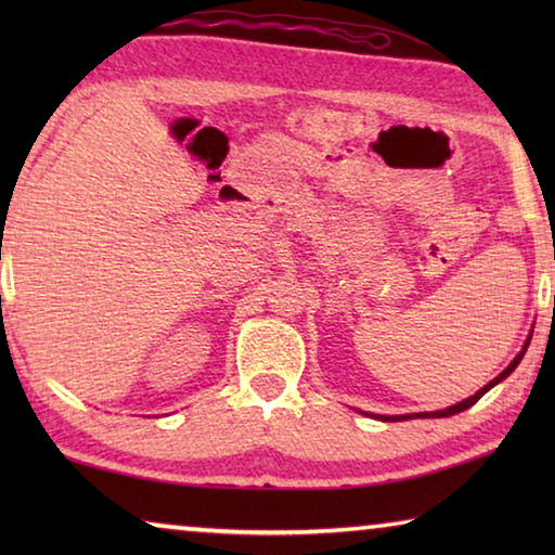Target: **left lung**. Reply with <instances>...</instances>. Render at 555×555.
I'll return each instance as SVG.
<instances>
[{
	"instance_id": "obj_1",
	"label": "left lung",
	"mask_w": 555,
	"mask_h": 555,
	"mask_svg": "<svg viewBox=\"0 0 555 555\" xmlns=\"http://www.w3.org/2000/svg\"><path fill=\"white\" fill-rule=\"evenodd\" d=\"M533 333V331H531ZM531 333H529V337H526V343H524V347H521V352L514 357V360L506 364V370H502L500 372V377H494L490 384H485V387L480 389V391H475L473 397H467V399H463V401H457V403H453V406H448V409H440V411H424V413H403V416H379V413H367V416H372V418H379V421H409V418H443V416H455V413H460V411H465V409H469L473 406L475 401H480L487 391H490L492 387H496V384H500L502 379H506L509 377V374L519 367V362H521V357H524V352H526V347H529V343H531Z\"/></svg>"
}]
</instances>
